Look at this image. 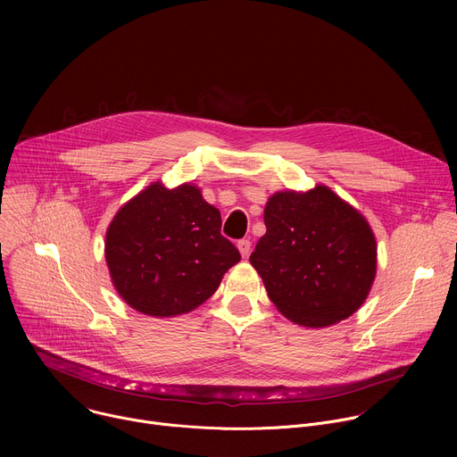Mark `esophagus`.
I'll return each mask as SVG.
<instances>
[{"label":"esophagus","instance_id":"obj_1","mask_svg":"<svg viewBox=\"0 0 457 457\" xmlns=\"http://www.w3.org/2000/svg\"><path fill=\"white\" fill-rule=\"evenodd\" d=\"M238 251H240V254L245 258L249 253H251V240L249 238H242V240H238Z\"/></svg>","mask_w":457,"mask_h":457}]
</instances>
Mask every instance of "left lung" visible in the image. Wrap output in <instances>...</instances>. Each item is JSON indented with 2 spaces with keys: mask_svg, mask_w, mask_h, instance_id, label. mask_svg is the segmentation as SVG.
Wrapping results in <instances>:
<instances>
[{
  "mask_svg": "<svg viewBox=\"0 0 457 457\" xmlns=\"http://www.w3.org/2000/svg\"><path fill=\"white\" fill-rule=\"evenodd\" d=\"M266 235L249 256L278 311L305 328L351 316L376 275L367 220L329 187L280 191L264 210Z\"/></svg>",
  "mask_w": 457,
  "mask_h": 457,
  "instance_id": "1",
  "label": "left lung"
}]
</instances>
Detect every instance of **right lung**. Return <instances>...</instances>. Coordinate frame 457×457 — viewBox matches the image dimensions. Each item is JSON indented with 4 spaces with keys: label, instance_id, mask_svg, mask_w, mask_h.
I'll use <instances>...</instances> for the list:
<instances>
[{
    "label": "right lung",
    "instance_id": "add662e5",
    "mask_svg": "<svg viewBox=\"0 0 457 457\" xmlns=\"http://www.w3.org/2000/svg\"><path fill=\"white\" fill-rule=\"evenodd\" d=\"M201 189L154 182L113 217L104 254L117 293L136 311L175 316L208 300L240 260Z\"/></svg>",
    "mask_w": 457,
    "mask_h": 457
}]
</instances>
